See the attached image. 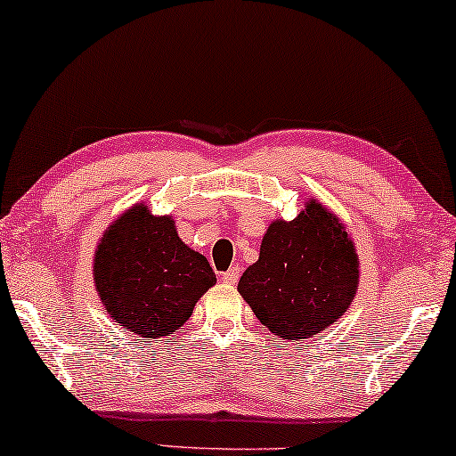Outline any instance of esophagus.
Wrapping results in <instances>:
<instances>
[{"label":"esophagus","instance_id":"1","mask_svg":"<svg viewBox=\"0 0 456 456\" xmlns=\"http://www.w3.org/2000/svg\"><path fill=\"white\" fill-rule=\"evenodd\" d=\"M240 272H242V270H240L239 265L230 267L228 272L222 273V280H224V282H226V284H236V282H239V278H240Z\"/></svg>","mask_w":456,"mask_h":456}]
</instances>
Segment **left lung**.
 I'll list each match as a JSON object with an SVG mask.
<instances>
[{"instance_id": "8db88e82", "label": "left lung", "mask_w": 456, "mask_h": 456, "mask_svg": "<svg viewBox=\"0 0 456 456\" xmlns=\"http://www.w3.org/2000/svg\"><path fill=\"white\" fill-rule=\"evenodd\" d=\"M359 286L354 240L334 211L307 199L295 220H273L239 292L273 336L298 345L338 322Z\"/></svg>"}]
</instances>
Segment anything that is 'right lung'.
Masks as SVG:
<instances>
[{"label":"right lung","instance_id":"right-lung-1","mask_svg":"<svg viewBox=\"0 0 456 456\" xmlns=\"http://www.w3.org/2000/svg\"><path fill=\"white\" fill-rule=\"evenodd\" d=\"M93 282L118 326L142 338H166L184 326L216 273L184 245L172 216H153L149 205L134 203L103 230Z\"/></svg>","mask_w":456,"mask_h":456}]
</instances>
